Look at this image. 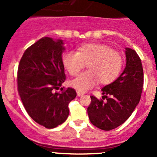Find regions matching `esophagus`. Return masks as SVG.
<instances>
[{
  "mask_svg": "<svg viewBox=\"0 0 157 157\" xmlns=\"http://www.w3.org/2000/svg\"><path fill=\"white\" fill-rule=\"evenodd\" d=\"M77 95H78V97H82V96L84 95V93L81 92V91L78 90L77 91Z\"/></svg>",
  "mask_w": 157,
  "mask_h": 157,
  "instance_id": "1",
  "label": "esophagus"
}]
</instances>
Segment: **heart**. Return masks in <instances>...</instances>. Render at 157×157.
I'll use <instances>...</instances> for the list:
<instances>
[{"label":"heart","instance_id":"1","mask_svg":"<svg viewBox=\"0 0 157 157\" xmlns=\"http://www.w3.org/2000/svg\"><path fill=\"white\" fill-rule=\"evenodd\" d=\"M62 60L71 76L78 75L87 64L89 71L70 82L73 88L83 93L97 85L99 80L102 84L115 81L123 66V58L120 52L99 43L85 44L78 48V52H65Z\"/></svg>","mask_w":157,"mask_h":157}]
</instances>
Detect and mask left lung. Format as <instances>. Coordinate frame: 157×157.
I'll return each instance as SVG.
<instances>
[{"instance_id": "left-lung-1", "label": "left lung", "mask_w": 157, "mask_h": 157, "mask_svg": "<svg viewBox=\"0 0 157 157\" xmlns=\"http://www.w3.org/2000/svg\"><path fill=\"white\" fill-rule=\"evenodd\" d=\"M126 67L123 73L109 85L101 89L102 100L90 96L87 109L89 119L95 127L111 130L123 124L139 103L143 88L144 74L137 52L125 48ZM106 99L105 101H103Z\"/></svg>"}]
</instances>
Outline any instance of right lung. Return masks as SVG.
I'll return each mask as SVG.
<instances>
[{"mask_svg": "<svg viewBox=\"0 0 157 157\" xmlns=\"http://www.w3.org/2000/svg\"><path fill=\"white\" fill-rule=\"evenodd\" d=\"M63 44L61 39L42 37L26 49L18 68V91L23 106L32 120L48 129L66 121L69 103L77 95L72 88L54 92L66 79Z\"/></svg>", "mask_w": 157, "mask_h": 157, "instance_id": "right-lung-1", "label": "right lung"}]
</instances>
